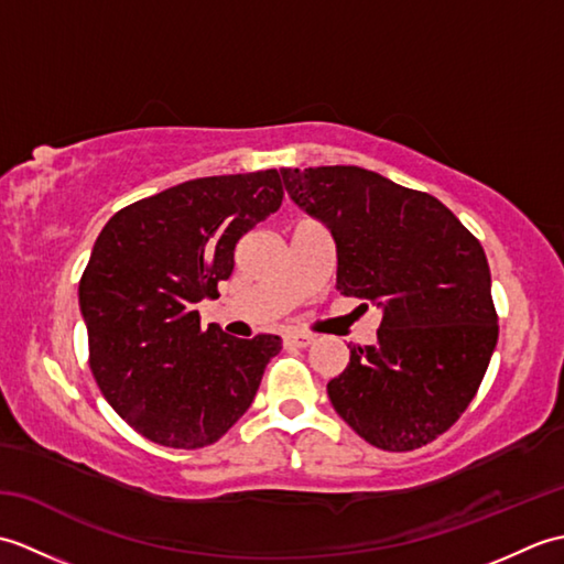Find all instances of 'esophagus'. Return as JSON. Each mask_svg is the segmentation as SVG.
<instances>
[{"mask_svg":"<svg viewBox=\"0 0 564 564\" xmlns=\"http://www.w3.org/2000/svg\"><path fill=\"white\" fill-rule=\"evenodd\" d=\"M313 341H315L313 334H303V332L283 334V346H285V349H305V346H310Z\"/></svg>","mask_w":564,"mask_h":564,"instance_id":"1","label":"esophagus"}]
</instances>
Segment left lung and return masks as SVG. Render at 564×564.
Wrapping results in <instances>:
<instances>
[{
    "label": "left lung",
    "mask_w": 564,
    "mask_h": 564,
    "mask_svg": "<svg viewBox=\"0 0 564 564\" xmlns=\"http://www.w3.org/2000/svg\"><path fill=\"white\" fill-rule=\"evenodd\" d=\"M297 206L337 242V289L382 310L376 346H351L327 382L334 410L370 446L414 451L473 402L499 325L485 249L424 191L361 166L281 170Z\"/></svg>",
    "instance_id": "1"
}]
</instances>
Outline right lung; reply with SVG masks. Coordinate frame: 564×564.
Returning a JSON list of instances; mask_svg holds the SVG:
<instances>
[{"label": "right lung", "mask_w": 564, "mask_h": 564, "mask_svg": "<svg viewBox=\"0 0 564 564\" xmlns=\"http://www.w3.org/2000/svg\"><path fill=\"white\" fill-rule=\"evenodd\" d=\"M281 200L275 170L191 178L130 203L97 237L79 281L89 368L140 436L194 451L249 410L281 339L200 329L196 303L218 295L237 242Z\"/></svg>", "instance_id": "obj_1"}]
</instances>
